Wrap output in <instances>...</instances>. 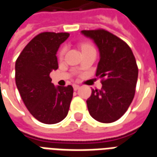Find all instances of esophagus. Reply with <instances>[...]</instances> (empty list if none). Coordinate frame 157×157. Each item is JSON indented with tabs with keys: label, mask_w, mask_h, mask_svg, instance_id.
<instances>
[{
	"label": "esophagus",
	"mask_w": 157,
	"mask_h": 157,
	"mask_svg": "<svg viewBox=\"0 0 157 157\" xmlns=\"http://www.w3.org/2000/svg\"><path fill=\"white\" fill-rule=\"evenodd\" d=\"M73 88H74L75 91H76V90H78V89L80 88V86L76 85V84H74V85H73Z\"/></svg>",
	"instance_id": "1"
}]
</instances>
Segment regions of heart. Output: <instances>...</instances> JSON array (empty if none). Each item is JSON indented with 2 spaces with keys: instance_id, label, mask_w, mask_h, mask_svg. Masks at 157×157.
<instances>
[{
  "instance_id": "b5f03b06",
  "label": "heart",
  "mask_w": 157,
  "mask_h": 157,
  "mask_svg": "<svg viewBox=\"0 0 157 157\" xmlns=\"http://www.w3.org/2000/svg\"><path fill=\"white\" fill-rule=\"evenodd\" d=\"M88 47H92V46H91L90 44H85L82 45V48H88ZM64 53H65V48H62L61 50H60V53H59V55H60V56H62V55H64Z\"/></svg>"
}]
</instances>
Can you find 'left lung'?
I'll list each match as a JSON object with an SVG mask.
<instances>
[{
  "label": "left lung",
  "instance_id": "8db88e82",
  "mask_svg": "<svg viewBox=\"0 0 157 157\" xmlns=\"http://www.w3.org/2000/svg\"><path fill=\"white\" fill-rule=\"evenodd\" d=\"M99 51L96 75L102 78L101 90H92L86 100L89 113L97 121L112 123L120 118L133 101L138 78V67L131 48L111 33L83 30Z\"/></svg>",
  "mask_w": 157,
  "mask_h": 157
}]
</instances>
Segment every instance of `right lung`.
Here are the masks:
<instances>
[{
  "label": "right lung",
  "mask_w": 157,
  "mask_h": 157,
  "mask_svg": "<svg viewBox=\"0 0 157 157\" xmlns=\"http://www.w3.org/2000/svg\"><path fill=\"white\" fill-rule=\"evenodd\" d=\"M67 33H39L23 48L15 65L16 85L30 113L44 124H53L67 116L73 87L55 86L49 74L58 69L57 51Z\"/></svg>",
  "instance_id": "1"
}]
</instances>
